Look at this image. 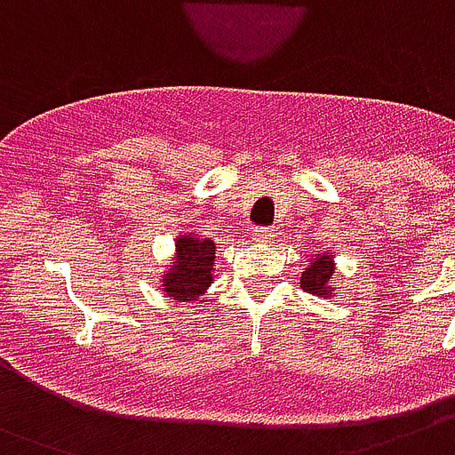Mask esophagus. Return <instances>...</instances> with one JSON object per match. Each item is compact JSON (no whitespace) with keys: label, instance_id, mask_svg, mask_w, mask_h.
<instances>
[{"label":"esophagus","instance_id":"esophagus-1","mask_svg":"<svg viewBox=\"0 0 455 455\" xmlns=\"http://www.w3.org/2000/svg\"><path fill=\"white\" fill-rule=\"evenodd\" d=\"M275 237L277 232L270 230V228H256V230H253V242H256V244H270Z\"/></svg>","mask_w":455,"mask_h":455}]
</instances>
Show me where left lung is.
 Segmentation results:
<instances>
[{
    "label": "left lung",
    "mask_w": 455,
    "mask_h": 455,
    "mask_svg": "<svg viewBox=\"0 0 455 455\" xmlns=\"http://www.w3.org/2000/svg\"><path fill=\"white\" fill-rule=\"evenodd\" d=\"M334 270H337V266H334L332 251L315 253V256H311L308 267H304V273H301V290H306L308 294H315L320 299L332 297L334 291L339 290L332 283Z\"/></svg>",
    "instance_id": "1"
}]
</instances>
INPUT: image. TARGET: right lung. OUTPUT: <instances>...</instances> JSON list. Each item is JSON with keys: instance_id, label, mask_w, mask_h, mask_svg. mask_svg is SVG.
<instances>
[{"instance_id": "1", "label": "right lung", "mask_w": 455, "mask_h": 455, "mask_svg": "<svg viewBox=\"0 0 455 455\" xmlns=\"http://www.w3.org/2000/svg\"><path fill=\"white\" fill-rule=\"evenodd\" d=\"M171 260L161 273V291L175 301H199L213 283L216 244L209 237L185 232L175 237Z\"/></svg>"}]
</instances>
